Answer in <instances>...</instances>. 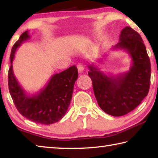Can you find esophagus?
Returning <instances> with one entry per match:
<instances>
[{
    "instance_id": "obj_1",
    "label": "esophagus",
    "mask_w": 158,
    "mask_h": 158,
    "mask_svg": "<svg viewBox=\"0 0 158 158\" xmlns=\"http://www.w3.org/2000/svg\"><path fill=\"white\" fill-rule=\"evenodd\" d=\"M77 69H78V71L79 73H83L84 71V65H81V64H79V65H77Z\"/></svg>"
}]
</instances>
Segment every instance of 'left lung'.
<instances>
[{
	"label": "left lung",
	"mask_w": 158,
	"mask_h": 158,
	"mask_svg": "<svg viewBox=\"0 0 158 158\" xmlns=\"http://www.w3.org/2000/svg\"><path fill=\"white\" fill-rule=\"evenodd\" d=\"M114 49H124L132 58L127 73L106 76L94 65L89 75L98 105L105 113L121 116L134 110L148 95L151 83V62L143 40L137 31L126 26L121 32Z\"/></svg>",
	"instance_id": "8db88e82"
}]
</instances>
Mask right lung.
Masks as SVG:
<instances>
[{
  "mask_svg": "<svg viewBox=\"0 0 158 158\" xmlns=\"http://www.w3.org/2000/svg\"><path fill=\"white\" fill-rule=\"evenodd\" d=\"M30 38L28 31L21 34L14 44L11 54V65L8 72V85L11 97L18 111L26 118L37 123L50 125L65 116L70 104L74 85L78 78L75 65L52 76L44 89L35 94L28 95L17 81L13 73L12 62L16 50Z\"/></svg>",
  "mask_w": 158,
  "mask_h": 158,
  "instance_id": "add662e5",
  "label": "right lung"
}]
</instances>
